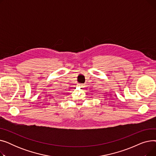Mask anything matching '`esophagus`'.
<instances>
[{"mask_svg": "<svg viewBox=\"0 0 156 156\" xmlns=\"http://www.w3.org/2000/svg\"><path fill=\"white\" fill-rule=\"evenodd\" d=\"M78 87H81H81H83V84H81V83H80V84H78Z\"/></svg>", "mask_w": 156, "mask_h": 156, "instance_id": "34e87169", "label": "esophagus"}]
</instances>
